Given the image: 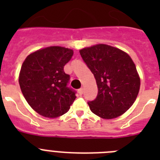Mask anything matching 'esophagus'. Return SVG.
Here are the masks:
<instances>
[{
    "mask_svg": "<svg viewBox=\"0 0 160 160\" xmlns=\"http://www.w3.org/2000/svg\"><path fill=\"white\" fill-rule=\"evenodd\" d=\"M78 93L79 95H82L83 94V89L82 88H80L78 90Z\"/></svg>",
    "mask_w": 160,
    "mask_h": 160,
    "instance_id": "34e87169",
    "label": "esophagus"
}]
</instances>
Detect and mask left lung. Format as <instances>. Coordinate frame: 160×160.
Instances as JSON below:
<instances>
[{
	"label": "left lung",
	"instance_id": "left-lung-1",
	"mask_svg": "<svg viewBox=\"0 0 160 160\" xmlns=\"http://www.w3.org/2000/svg\"><path fill=\"white\" fill-rule=\"evenodd\" d=\"M79 52L97 83V98L88 102L90 111L104 119L123 114L135 102L140 88V78L131 58L106 44L85 47Z\"/></svg>",
	"mask_w": 160,
	"mask_h": 160
}]
</instances>
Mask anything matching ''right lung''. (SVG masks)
Segmentation results:
<instances>
[{
    "mask_svg": "<svg viewBox=\"0 0 160 160\" xmlns=\"http://www.w3.org/2000/svg\"><path fill=\"white\" fill-rule=\"evenodd\" d=\"M73 54L71 49L49 46L31 53L22 63L18 78L22 92L42 116H62L75 100V92L67 87L70 75L63 70Z\"/></svg>",
    "mask_w": 160,
    "mask_h": 160,
    "instance_id": "add662e5",
    "label": "right lung"
}]
</instances>
